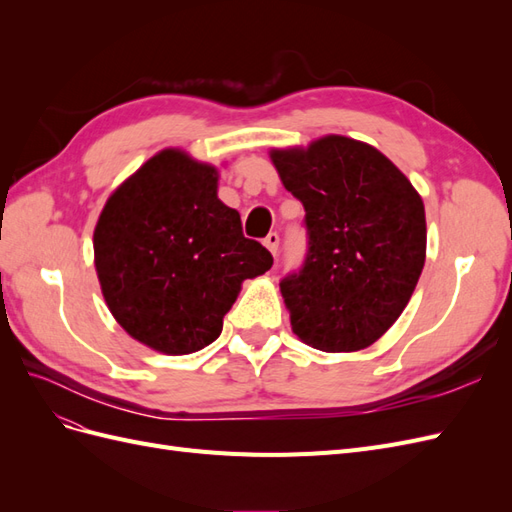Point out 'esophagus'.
Segmentation results:
<instances>
[{"label":"esophagus","mask_w":512,"mask_h":512,"mask_svg":"<svg viewBox=\"0 0 512 512\" xmlns=\"http://www.w3.org/2000/svg\"><path fill=\"white\" fill-rule=\"evenodd\" d=\"M262 243H265L267 250L275 256L277 254V247H280V235H277V232H269V235L265 237V241H262Z\"/></svg>","instance_id":"obj_1"}]
</instances>
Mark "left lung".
Segmentation results:
<instances>
[{"label": "left lung", "mask_w": 512, "mask_h": 512, "mask_svg": "<svg viewBox=\"0 0 512 512\" xmlns=\"http://www.w3.org/2000/svg\"><path fill=\"white\" fill-rule=\"evenodd\" d=\"M305 207L307 256L280 282L292 333L322 352L371 346L404 312L427 252L423 198L376 147L329 134L271 149Z\"/></svg>", "instance_id": "8db88e82"}]
</instances>
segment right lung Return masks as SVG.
Masks as SVG:
<instances>
[{
  "label": "right lung",
  "mask_w": 512,
  "mask_h": 512,
  "mask_svg": "<svg viewBox=\"0 0 512 512\" xmlns=\"http://www.w3.org/2000/svg\"><path fill=\"white\" fill-rule=\"evenodd\" d=\"M218 168L162 149L108 196L94 230L104 301L123 331L164 354H192L222 333L241 284L273 256L245 239L218 198Z\"/></svg>",
  "instance_id": "obj_1"
}]
</instances>
